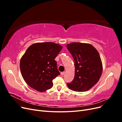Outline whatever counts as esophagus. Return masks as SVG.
<instances>
[{
  "label": "esophagus",
  "instance_id": "1",
  "mask_svg": "<svg viewBox=\"0 0 122 122\" xmlns=\"http://www.w3.org/2000/svg\"><path fill=\"white\" fill-rule=\"evenodd\" d=\"M65 72H62L61 73V75H64L65 74Z\"/></svg>",
  "mask_w": 122,
  "mask_h": 122
}]
</instances>
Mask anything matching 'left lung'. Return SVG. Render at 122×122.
Here are the masks:
<instances>
[{"instance_id":"left-lung-1","label":"left lung","mask_w":122,"mask_h":122,"mask_svg":"<svg viewBox=\"0 0 122 122\" xmlns=\"http://www.w3.org/2000/svg\"><path fill=\"white\" fill-rule=\"evenodd\" d=\"M67 49L75 62V76L72 81L67 83L74 91L90 90L99 81L102 73V64L98 51L89 44L72 43Z\"/></svg>"}]
</instances>
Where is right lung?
Wrapping results in <instances>:
<instances>
[{
	"label": "right lung",
	"instance_id": "1",
	"mask_svg": "<svg viewBox=\"0 0 122 122\" xmlns=\"http://www.w3.org/2000/svg\"><path fill=\"white\" fill-rule=\"evenodd\" d=\"M62 48L52 42L35 43L28 48L21 59L20 68L29 86L41 92L53 86V79L60 74L54 59Z\"/></svg>",
	"mask_w": 122,
	"mask_h": 122
}]
</instances>
